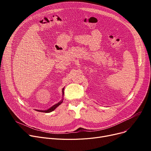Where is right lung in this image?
Instances as JSON below:
<instances>
[{"label":"right lung","mask_w":151,"mask_h":151,"mask_svg":"<svg viewBox=\"0 0 151 151\" xmlns=\"http://www.w3.org/2000/svg\"><path fill=\"white\" fill-rule=\"evenodd\" d=\"M63 90H64V88H63L62 89V97L63 96V95H64V92H63ZM63 102V97H62V99L59 101L58 102V104H55L54 105L52 106L51 108H48L47 109H46V110H39V109H35V111H40V112H43V113H51L52 112V111H54L55 108H56L58 106H59Z\"/></svg>","instance_id":"1"}]
</instances>
